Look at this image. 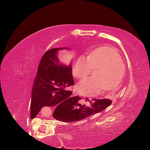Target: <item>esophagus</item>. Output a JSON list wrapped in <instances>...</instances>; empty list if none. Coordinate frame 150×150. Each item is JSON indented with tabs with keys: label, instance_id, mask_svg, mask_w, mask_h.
I'll return each mask as SVG.
<instances>
[{
	"label": "esophagus",
	"instance_id": "1",
	"mask_svg": "<svg viewBox=\"0 0 150 150\" xmlns=\"http://www.w3.org/2000/svg\"><path fill=\"white\" fill-rule=\"evenodd\" d=\"M73 94L74 96H76V95H77V94H77V92H74L73 93Z\"/></svg>",
	"mask_w": 150,
	"mask_h": 150
}]
</instances>
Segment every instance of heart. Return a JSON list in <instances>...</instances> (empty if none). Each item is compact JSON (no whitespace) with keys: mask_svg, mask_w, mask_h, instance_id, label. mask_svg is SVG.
Masks as SVG:
<instances>
[{"mask_svg":"<svg viewBox=\"0 0 150 150\" xmlns=\"http://www.w3.org/2000/svg\"><path fill=\"white\" fill-rule=\"evenodd\" d=\"M93 70H97L94 77L81 81L77 85V91L82 95L95 96L102 89L114 92L120 87L125 70L119 53L108 46L94 50L88 57L79 58L73 74L81 80L90 75Z\"/></svg>","mask_w":150,"mask_h":150,"instance_id":"heart-1","label":"heart"}]
</instances>
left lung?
Segmentation results:
<instances>
[{
    "instance_id": "8db88e82",
    "label": "left lung",
    "mask_w": 150,
    "mask_h": 150,
    "mask_svg": "<svg viewBox=\"0 0 150 150\" xmlns=\"http://www.w3.org/2000/svg\"><path fill=\"white\" fill-rule=\"evenodd\" d=\"M82 98L77 96L75 101V104L71 107L61 106L59 109L54 111L53 117L55 119L63 122L77 121L87 118L91 115L103 111L112 103V101L108 99H92L89 101L86 98V101H89V106L80 104Z\"/></svg>"
}]
</instances>
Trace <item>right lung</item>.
Returning <instances> with one entry per match:
<instances>
[{"mask_svg": "<svg viewBox=\"0 0 150 150\" xmlns=\"http://www.w3.org/2000/svg\"><path fill=\"white\" fill-rule=\"evenodd\" d=\"M51 49L44 53L38 65L33 83L31 99V116L34 118L44 106L71 107L77 97H70L68 87L75 85L72 76L71 65H60L57 51Z\"/></svg>", "mask_w": 150, "mask_h": 150, "instance_id": "add662e5", "label": "right lung"}]
</instances>
